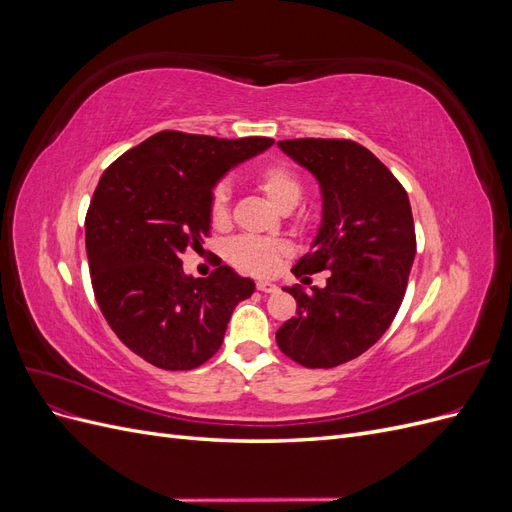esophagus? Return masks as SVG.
I'll list each match as a JSON object with an SVG mask.
<instances>
[{
  "mask_svg": "<svg viewBox=\"0 0 512 512\" xmlns=\"http://www.w3.org/2000/svg\"><path fill=\"white\" fill-rule=\"evenodd\" d=\"M256 288L260 290V292H277V290H280V286H277V284H273V282H258L256 284Z\"/></svg>",
  "mask_w": 512,
  "mask_h": 512,
  "instance_id": "1",
  "label": "esophagus"
}]
</instances>
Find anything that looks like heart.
Returning a JSON list of instances; mask_svg holds the SVG:
<instances>
[{
    "label": "heart",
    "mask_w": 512,
    "mask_h": 512,
    "mask_svg": "<svg viewBox=\"0 0 512 512\" xmlns=\"http://www.w3.org/2000/svg\"><path fill=\"white\" fill-rule=\"evenodd\" d=\"M258 190L265 194L269 203L282 213L292 211L299 205L303 188L297 175L290 168L271 164L265 166L256 175ZM230 194L222 183L213 190L211 196V222L215 226H226L230 218ZM290 254V245L280 239H258V237H239L230 241L226 247V256L232 265L252 275H271L280 267L282 258Z\"/></svg>",
    "instance_id": "heart-1"
}]
</instances>
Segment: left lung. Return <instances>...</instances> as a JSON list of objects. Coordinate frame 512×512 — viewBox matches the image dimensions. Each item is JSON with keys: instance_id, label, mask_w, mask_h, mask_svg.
Instances as JSON below:
<instances>
[{"instance_id": "1", "label": "left lung", "mask_w": 512, "mask_h": 512, "mask_svg": "<svg viewBox=\"0 0 512 512\" xmlns=\"http://www.w3.org/2000/svg\"><path fill=\"white\" fill-rule=\"evenodd\" d=\"M312 173L322 194V220L312 252L292 267L301 284L331 271L327 286L297 299V316L275 333L277 346L305 367L329 369L374 346L404 301L416 256L414 220L406 190L374 153L339 138L277 143Z\"/></svg>"}]
</instances>
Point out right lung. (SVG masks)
<instances>
[{"mask_svg": "<svg viewBox=\"0 0 512 512\" xmlns=\"http://www.w3.org/2000/svg\"><path fill=\"white\" fill-rule=\"evenodd\" d=\"M273 138L164 130L104 170L85 218L96 301L132 352L170 371L194 369L220 350L235 307L254 282L228 265L209 277L183 271L181 254L211 228V196L230 168Z\"/></svg>", "mask_w": 512, "mask_h": 512, "instance_id": "add662e5", "label": "right lung"}]
</instances>
